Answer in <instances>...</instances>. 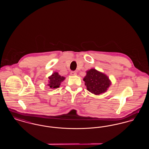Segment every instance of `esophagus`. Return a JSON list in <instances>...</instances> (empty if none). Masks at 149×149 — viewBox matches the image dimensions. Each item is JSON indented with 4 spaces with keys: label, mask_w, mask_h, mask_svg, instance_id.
<instances>
[{
    "label": "esophagus",
    "mask_w": 149,
    "mask_h": 149,
    "mask_svg": "<svg viewBox=\"0 0 149 149\" xmlns=\"http://www.w3.org/2000/svg\"><path fill=\"white\" fill-rule=\"evenodd\" d=\"M77 74V73L76 71H71L70 72L71 75H76Z\"/></svg>",
    "instance_id": "esophagus-1"
}]
</instances>
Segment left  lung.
I'll list each match as a JSON object with an SVG mask.
<instances>
[{
	"mask_svg": "<svg viewBox=\"0 0 149 149\" xmlns=\"http://www.w3.org/2000/svg\"><path fill=\"white\" fill-rule=\"evenodd\" d=\"M83 80L85 81L87 90L95 95L106 92L111 84L109 78L106 74L92 69L86 71Z\"/></svg>",
	"mask_w": 149,
	"mask_h": 149,
	"instance_id": "obj_1",
	"label": "left lung"
}]
</instances>
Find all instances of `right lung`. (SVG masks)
Listing matches in <instances>:
<instances>
[{"mask_svg": "<svg viewBox=\"0 0 149 149\" xmlns=\"http://www.w3.org/2000/svg\"><path fill=\"white\" fill-rule=\"evenodd\" d=\"M49 84L47 85L52 89H55L60 86L61 83L64 81L65 78L60 76L58 72H55L49 77Z\"/></svg>", "mask_w": 149, "mask_h": 149, "instance_id": "obj_1", "label": "right lung"}]
</instances>
